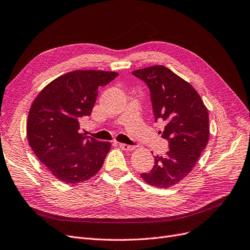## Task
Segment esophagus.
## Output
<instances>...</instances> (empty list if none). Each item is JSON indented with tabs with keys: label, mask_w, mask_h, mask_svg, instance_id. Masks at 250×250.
Wrapping results in <instances>:
<instances>
[{
	"label": "esophagus",
	"mask_w": 250,
	"mask_h": 250,
	"mask_svg": "<svg viewBox=\"0 0 250 250\" xmlns=\"http://www.w3.org/2000/svg\"><path fill=\"white\" fill-rule=\"evenodd\" d=\"M119 147L125 151H132L135 149V147L132 145H127V144H124V143H119Z\"/></svg>",
	"instance_id": "1"
}]
</instances>
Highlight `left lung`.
Segmentation results:
<instances>
[{
  "mask_svg": "<svg viewBox=\"0 0 250 250\" xmlns=\"http://www.w3.org/2000/svg\"><path fill=\"white\" fill-rule=\"evenodd\" d=\"M150 89L154 120H163L162 137L169 141L165 156H154V166L141 174L149 186L168 188L191 172L209 140V115L204 102L190 83L165 66L133 71Z\"/></svg>",
  "mask_w": 250,
  "mask_h": 250,
  "instance_id": "1",
  "label": "left lung"
}]
</instances>
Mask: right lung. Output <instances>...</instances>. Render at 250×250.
I'll use <instances>...</instances> for the list:
<instances>
[{
  "mask_svg": "<svg viewBox=\"0 0 250 250\" xmlns=\"http://www.w3.org/2000/svg\"><path fill=\"white\" fill-rule=\"evenodd\" d=\"M117 76L116 72L72 71L48 83L32 103L27 141L46 169L63 183L86 181L103 166L111 143L79 133V122L90 115L98 88Z\"/></svg>",
  "mask_w": 250,
  "mask_h": 250,
  "instance_id": "right-lung-1",
  "label": "right lung"
}]
</instances>
